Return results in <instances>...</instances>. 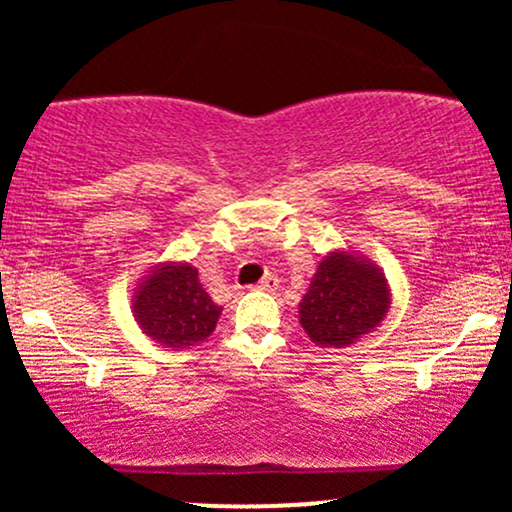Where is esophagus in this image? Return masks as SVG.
Returning <instances> with one entry per match:
<instances>
[{
    "mask_svg": "<svg viewBox=\"0 0 512 512\" xmlns=\"http://www.w3.org/2000/svg\"><path fill=\"white\" fill-rule=\"evenodd\" d=\"M276 286H279V279H276V276H272V274H267L264 276V279L260 281V284L255 286L257 291H276Z\"/></svg>",
    "mask_w": 512,
    "mask_h": 512,
    "instance_id": "esophagus-1",
    "label": "esophagus"
}]
</instances>
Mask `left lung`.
<instances>
[{"mask_svg":"<svg viewBox=\"0 0 512 512\" xmlns=\"http://www.w3.org/2000/svg\"><path fill=\"white\" fill-rule=\"evenodd\" d=\"M390 305L392 289L383 269L361 252L337 248L317 264L298 303V320L310 342L346 349L380 327Z\"/></svg>","mask_w":512,"mask_h":512,"instance_id":"1","label":"left lung"}]
</instances>
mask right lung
I'll return each instance as SVG.
<instances>
[{
    "instance_id": "add662e5",
    "label": "right lung",
    "mask_w": 512,
    "mask_h": 512,
    "mask_svg": "<svg viewBox=\"0 0 512 512\" xmlns=\"http://www.w3.org/2000/svg\"><path fill=\"white\" fill-rule=\"evenodd\" d=\"M221 310L202 289L190 262H158L132 289V315L139 330L173 351L202 344L216 330Z\"/></svg>"
}]
</instances>
